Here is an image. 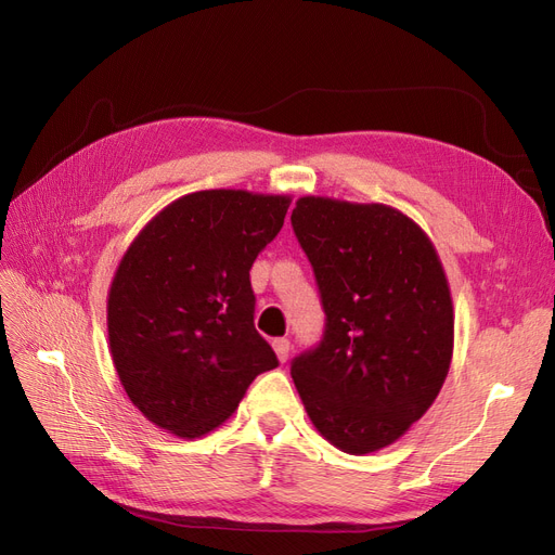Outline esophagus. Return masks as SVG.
Instances as JSON below:
<instances>
[{"label":"esophagus","mask_w":555,"mask_h":555,"mask_svg":"<svg viewBox=\"0 0 555 555\" xmlns=\"http://www.w3.org/2000/svg\"><path fill=\"white\" fill-rule=\"evenodd\" d=\"M273 349H275V354H278V359H280V363H284V361L289 359L292 343H289L287 338H275V340H273Z\"/></svg>","instance_id":"obj_1"}]
</instances>
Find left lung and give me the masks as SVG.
I'll return each mask as SVG.
<instances>
[{
	"instance_id": "8db88e82",
	"label": "left lung",
	"mask_w": 555,
	"mask_h": 555,
	"mask_svg": "<svg viewBox=\"0 0 555 555\" xmlns=\"http://www.w3.org/2000/svg\"><path fill=\"white\" fill-rule=\"evenodd\" d=\"M326 312L324 338L292 361L314 428L347 453L393 444L438 398L453 354L442 261L384 204L300 196L292 212Z\"/></svg>"
}]
</instances>
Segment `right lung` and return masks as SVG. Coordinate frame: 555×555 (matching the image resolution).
<instances>
[{
	"label": "right lung",
	"mask_w": 555,
	"mask_h": 555,
	"mask_svg": "<svg viewBox=\"0 0 555 555\" xmlns=\"http://www.w3.org/2000/svg\"><path fill=\"white\" fill-rule=\"evenodd\" d=\"M292 196L184 194L127 247L108 292V343L129 400L194 440L222 426L257 375L278 365L255 328L249 268Z\"/></svg>",
	"instance_id": "1"
}]
</instances>
